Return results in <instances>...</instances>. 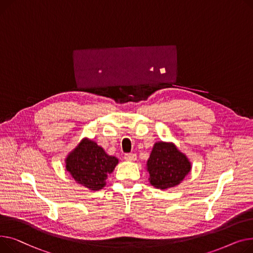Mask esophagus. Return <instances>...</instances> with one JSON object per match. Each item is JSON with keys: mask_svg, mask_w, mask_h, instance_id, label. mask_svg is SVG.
<instances>
[{"mask_svg": "<svg viewBox=\"0 0 253 253\" xmlns=\"http://www.w3.org/2000/svg\"><path fill=\"white\" fill-rule=\"evenodd\" d=\"M125 159L127 161H135L137 159V155L135 153H126L125 155Z\"/></svg>", "mask_w": 253, "mask_h": 253, "instance_id": "esophagus-1", "label": "esophagus"}]
</instances>
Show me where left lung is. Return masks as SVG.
<instances>
[{
  "mask_svg": "<svg viewBox=\"0 0 253 253\" xmlns=\"http://www.w3.org/2000/svg\"><path fill=\"white\" fill-rule=\"evenodd\" d=\"M189 158L173 143L156 142L147 160L149 182L156 189L167 190L183 182L190 172Z\"/></svg>",
  "mask_w": 253,
  "mask_h": 253,
  "instance_id": "8db88e82",
  "label": "left lung"
}]
</instances>
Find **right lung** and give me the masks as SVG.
Returning a JSON list of instances; mask_svg holds the SVG:
<instances>
[{"mask_svg": "<svg viewBox=\"0 0 253 253\" xmlns=\"http://www.w3.org/2000/svg\"><path fill=\"white\" fill-rule=\"evenodd\" d=\"M118 159L108 155L95 141L84 138L65 158L66 170L78 184L91 191H99L106 185Z\"/></svg>", "mask_w": 253, "mask_h": 253, "instance_id": "add662e5", "label": "right lung"}]
</instances>
